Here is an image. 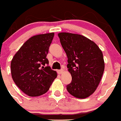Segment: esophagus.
<instances>
[{"label": "esophagus", "mask_w": 121, "mask_h": 121, "mask_svg": "<svg viewBox=\"0 0 121 121\" xmlns=\"http://www.w3.org/2000/svg\"><path fill=\"white\" fill-rule=\"evenodd\" d=\"M57 72H58V73H59V74H61V73H62L63 72V69H60V70H58Z\"/></svg>", "instance_id": "obj_1"}]
</instances>
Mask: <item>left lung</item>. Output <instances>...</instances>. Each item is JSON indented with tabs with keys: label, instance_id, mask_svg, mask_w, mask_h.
Wrapping results in <instances>:
<instances>
[{
	"label": "left lung",
	"instance_id": "1",
	"mask_svg": "<svg viewBox=\"0 0 121 121\" xmlns=\"http://www.w3.org/2000/svg\"><path fill=\"white\" fill-rule=\"evenodd\" d=\"M58 35L68 56L67 68L72 76L67 90L77 98H86L95 91L104 73L102 52L95 43L82 35L66 32Z\"/></svg>",
	"mask_w": 121,
	"mask_h": 121
}]
</instances>
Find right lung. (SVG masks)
I'll use <instances>...</instances> for the list:
<instances>
[{"instance_id": "obj_1", "label": "right lung", "mask_w": 121, "mask_h": 121, "mask_svg": "<svg viewBox=\"0 0 121 121\" xmlns=\"http://www.w3.org/2000/svg\"><path fill=\"white\" fill-rule=\"evenodd\" d=\"M54 33L33 36L16 52L11 62V76L15 84L27 95L45 94L57 76L48 66L46 58Z\"/></svg>"}]
</instances>
